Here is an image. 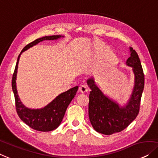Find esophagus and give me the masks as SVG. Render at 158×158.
I'll return each mask as SVG.
<instances>
[{
  "label": "esophagus",
  "instance_id": "34e87169",
  "mask_svg": "<svg viewBox=\"0 0 158 158\" xmlns=\"http://www.w3.org/2000/svg\"><path fill=\"white\" fill-rule=\"evenodd\" d=\"M79 91L81 93H86L88 92V88L85 85H81L79 88Z\"/></svg>",
  "mask_w": 158,
  "mask_h": 158
}]
</instances>
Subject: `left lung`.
<instances>
[{
    "label": "left lung",
    "instance_id": "obj_1",
    "mask_svg": "<svg viewBox=\"0 0 158 158\" xmlns=\"http://www.w3.org/2000/svg\"><path fill=\"white\" fill-rule=\"evenodd\" d=\"M129 50L130 56L125 64L132 68L134 85L124 106L105 95L96 85L94 77L87 80V84L91 89L89 95V118L93 128L99 133L108 135L121 132L136 118L139 113L144 88V74L138 55L132 48H129Z\"/></svg>",
    "mask_w": 158,
    "mask_h": 158
}]
</instances>
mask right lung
<instances>
[{
    "label": "right lung",
    "instance_id": "add662e5",
    "mask_svg": "<svg viewBox=\"0 0 158 158\" xmlns=\"http://www.w3.org/2000/svg\"><path fill=\"white\" fill-rule=\"evenodd\" d=\"M63 35H50L38 38L24 47L18 56L16 66L12 79V89L15 100V107L19 118L30 127L41 132H49L56 130L62 122L65 111L70 102L73 99L78 89V86L70 88L65 92L60 93L47 106L40 109H31L23 104L18 94L16 86V77L18 62L20 55L30 48L37 45L43 40H53L63 38Z\"/></svg>",
    "mask_w": 158,
    "mask_h": 158
}]
</instances>
